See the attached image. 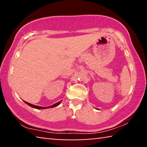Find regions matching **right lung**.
<instances>
[{
	"label": "right lung",
	"mask_w": 147,
	"mask_h": 147,
	"mask_svg": "<svg viewBox=\"0 0 147 147\" xmlns=\"http://www.w3.org/2000/svg\"><path fill=\"white\" fill-rule=\"evenodd\" d=\"M61 100L58 102H57L56 104H53V105H52L51 106H48V107H41V106H35V105H33V104L27 102H26V101H24V102H25L26 104H28V106H31V107H32V108H36V109H46V108H54V107H56L57 106H58L59 104L61 103Z\"/></svg>",
	"instance_id": "1"
}]
</instances>
